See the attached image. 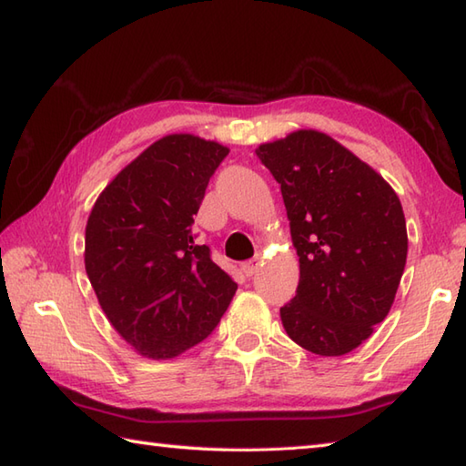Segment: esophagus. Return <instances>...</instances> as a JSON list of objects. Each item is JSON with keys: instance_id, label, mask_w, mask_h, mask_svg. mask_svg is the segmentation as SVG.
Wrapping results in <instances>:
<instances>
[{"instance_id": "1", "label": "esophagus", "mask_w": 466, "mask_h": 466, "mask_svg": "<svg viewBox=\"0 0 466 466\" xmlns=\"http://www.w3.org/2000/svg\"><path fill=\"white\" fill-rule=\"evenodd\" d=\"M258 266H260V258H252L248 262H244L240 268L246 276H252V274H256V270H258Z\"/></svg>"}]
</instances>
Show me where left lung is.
Masks as SVG:
<instances>
[{
    "label": "left lung",
    "mask_w": 466,
    "mask_h": 466,
    "mask_svg": "<svg viewBox=\"0 0 466 466\" xmlns=\"http://www.w3.org/2000/svg\"><path fill=\"white\" fill-rule=\"evenodd\" d=\"M280 184L300 264L286 334L304 350L342 356L386 319L407 264V220L397 192L372 166L319 130L256 147Z\"/></svg>",
    "instance_id": "8db88e82"
}]
</instances>
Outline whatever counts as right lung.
<instances>
[{
	"instance_id": "1",
	"label": "right lung",
	"mask_w": 466,
	"mask_h": 466,
	"mask_svg": "<svg viewBox=\"0 0 466 466\" xmlns=\"http://www.w3.org/2000/svg\"><path fill=\"white\" fill-rule=\"evenodd\" d=\"M228 152L167 134L116 174L87 218V279L114 330L146 359H176L208 339L238 289L192 234Z\"/></svg>"
}]
</instances>
